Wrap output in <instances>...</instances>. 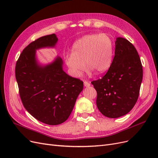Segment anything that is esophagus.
I'll return each instance as SVG.
<instances>
[{
    "label": "esophagus",
    "mask_w": 158,
    "mask_h": 158,
    "mask_svg": "<svg viewBox=\"0 0 158 158\" xmlns=\"http://www.w3.org/2000/svg\"><path fill=\"white\" fill-rule=\"evenodd\" d=\"M84 86H85V87H89L90 85V83L89 82H88V81H84Z\"/></svg>",
    "instance_id": "obj_1"
}]
</instances>
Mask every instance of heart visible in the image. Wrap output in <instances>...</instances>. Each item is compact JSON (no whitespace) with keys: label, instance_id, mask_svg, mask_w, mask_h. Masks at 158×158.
<instances>
[{"label":"heart","instance_id":"obj_1","mask_svg":"<svg viewBox=\"0 0 158 158\" xmlns=\"http://www.w3.org/2000/svg\"><path fill=\"white\" fill-rule=\"evenodd\" d=\"M113 42L107 33H92L84 35L76 41L72 48V52L64 55V62L70 74L79 77L85 69L92 73L96 71L103 73L112 63Z\"/></svg>","mask_w":158,"mask_h":158}]
</instances>
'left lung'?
I'll list each match as a JSON object with an SVG mask.
<instances>
[{
  "label": "left lung",
  "mask_w": 158,
  "mask_h": 158,
  "mask_svg": "<svg viewBox=\"0 0 158 158\" xmlns=\"http://www.w3.org/2000/svg\"><path fill=\"white\" fill-rule=\"evenodd\" d=\"M143 70L139 55L131 43L117 37L112 63L106 75L92 81L99 111L109 118L125 115L135 106Z\"/></svg>",
  "instance_id": "left-lung-1"
}]
</instances>
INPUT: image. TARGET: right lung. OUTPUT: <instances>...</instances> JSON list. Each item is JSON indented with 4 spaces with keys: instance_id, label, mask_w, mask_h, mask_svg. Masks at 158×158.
I'll return each instance as SVG.
<instances>
[{
    "instance_id": "1",
    "label": "right lung",
    "mask_w": 158,
    "mask_h": 158,
    "mask_svg": "<svg viewBox=\"0 0 158 158\" xmlns=\"http://www.w3.org/2000/svg\"><path fill=\"white\" fill-rule=\"evenodd\" d=\"M57 41L53 33L31 42L22 52L15 68L23 107L37 120L49 125L67 120L84 85L82 81L64 73L59 56L47 65L38 64L36 50L54 47Z\"/></svg>"
}]
</instances>
